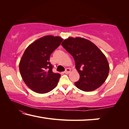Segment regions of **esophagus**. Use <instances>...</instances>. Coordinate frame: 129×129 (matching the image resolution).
<instances>
[{
	"label": "esophagus",
	"mask_w": 129,
	"mask_h": 129,
	"mask_svg": "<svg viewBox=\"0 0 129 129\" xmlns=\"http://www.w3.org/2000/svg\"><path fill=\"white\" fill-rule=\"evenodd\" d=\"M70 72H71V69H70L69 68H67L66 70H65V71L64 72V73L65 74H68Z\"/></svg>",
	"instance_id": "34e87169"
}]
</instances>
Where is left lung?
<instances>
[{"label": "left lung", "mask_w": 129, "mask_h": 129, "mask_svg": "<svg viewBox=\"0 0 129 129\" xmlns=\"http://www.w3.org/2000/svg\"><path fill=\"white\" fill-rule=\"evenodd\" d=\"M62 46L73 56L80 79L76 86L84 91H93L105 81L109 72L108 60L94 44L81 38L69 37Z\"/></svg>", "instance_id": "8db88e82"}]
</instances>
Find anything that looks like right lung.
<instances>
[{
  "label": "right lung",
  "instance_id": "right-lung-1",
  "mask_svg": "<svg viewBox=\"0 0 129 129\" xmlns=\"http://www.w3.org/2000/svg\"><path fill=\"white\" fill-rule=\"evenodd\" d=\"M63 39L47 35L30 44L19 62V71L28 88L38 93L49 92L57 85L60 74L52 72L50 56Z\"/></svg>",
  "mask_w": 129,
  "mask_h": 129
}]
</instances>
